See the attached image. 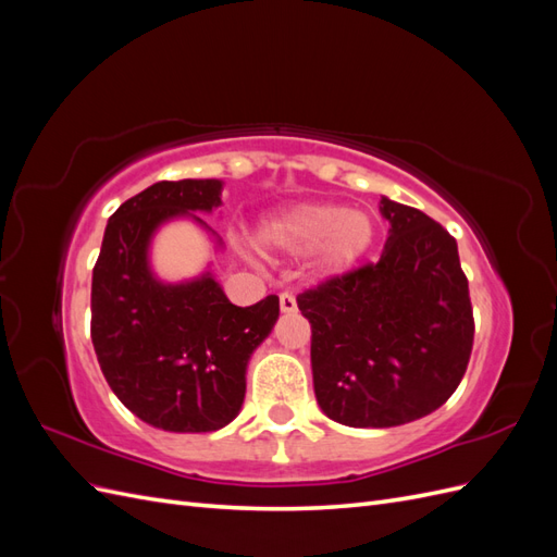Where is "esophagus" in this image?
Masks as SVG:
<instances>
[{
    "instance_id": "esophagus-1",
    "label": "esophagus",
    "mask_w": 557,
    "mask_h": 557,
    "mask_svg": "<svg viewBox=\"0 0 557 557\" xmlns=\"http://www.w3.org/2000/svg\"><path fill=\"white\" fill-rule=\"evenodd\" d=\"M278 305H281V311H283V313H295V311H297V299H295V295H290V293H283V295L278 297Z\"/></svg>"
}]
</instances>
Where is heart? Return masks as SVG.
<instances>
[{"mask_svg": "<svg viewBox=\"0 0 557 557\" xmlns=\"http://www.w3.org/2000/svg\"><path fill=\"white\" fill-rule=\"evenodd\" d=\"M376 244V223L367 211H350L334 201H297L262 218L256 246L262 252L301 256L313 252L318 276H344Z\"/></svg>", "mask_w": 557, "mask_h": 557, "instance_id": "obj_1", "label": "heart"}]
</instances>
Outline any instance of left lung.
I'll list each match as a JSON object with an SVG mask.
<instances>
[{
	"label": "left lung",
	"instance_id": "obj_1",
	"mask_svg": "<svg viewBox=\"0 0 557 557\" xmlns=\"http://www.w3.org/2000/svg\"><path fill=\"white\" fill-rule=\"evenodd\" d=\"M381 260L297 297L311 323L318 407L348 428H397L436 411L474 344L458 244L413 207L381 197Z\"/></svg>",
	"mask_w": 557,
	"mask_h": 557
}]
</instances>
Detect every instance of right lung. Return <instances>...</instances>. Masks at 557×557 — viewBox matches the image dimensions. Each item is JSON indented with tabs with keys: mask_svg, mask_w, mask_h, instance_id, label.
<instances>
[{
	"mask_svg": "<svg viewBox=\"0 0 557 557\" xmlns=\"http://www.w3.org/2000/svg\"><path fill=\"white\" fill-rule=\"evenodd\" d=\"M223 181H160L109 218L92 269V346L115 397L164 432H215L239 416L246 369L278 320V297L234 307L211 269L178 283L150 264L162 225L193 221L223 205Z\"/></svg>",
	"mask_w": 557,
	"mask_h": 557,
	"instance_id": "obj_1",
	"label": "right lung"
}]
</instances>
